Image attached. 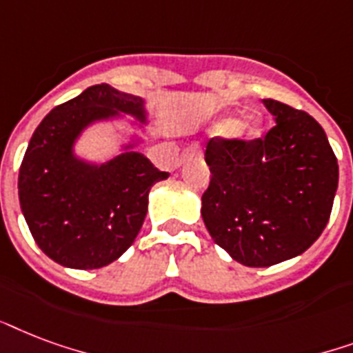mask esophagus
Segmentation results:
<instances>
[{"label":"esophagus","instance_id":"esophagus-1","mask_svg":"<svg viewBox=\"0 0 353 353\" xmlns=\"http://www.w3.org/2000/svg\"><path fill=\"white\" fill-rule=\"evenodd\" d=\"M195 152H196V149H185V151L182 152V154H180L179 163H182V162H184V160H188V158H190V157H193Z\"/></svg>","mask_w":353,"mask_h":353}]
</instances>
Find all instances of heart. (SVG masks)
Wrapping results in <instances>:
<instances>
[{
	"label": "heart",
	"mask_w": 353,
	"mask_h": 353,
	"mask_svg": "<svg viewBox=\"0 0 353 353\" xmlns=\"http://www.w3.org/2000/svg\"><path fill=\"white\" fill-rule=\"evenodd\" d=\"M215 130L217 132H230L236 138H256L261 130V123H259L258 116H248L236 123L221 121L215 127Z\"/></svg>",
	"instance_id": "heart-1"
}]
</instances>
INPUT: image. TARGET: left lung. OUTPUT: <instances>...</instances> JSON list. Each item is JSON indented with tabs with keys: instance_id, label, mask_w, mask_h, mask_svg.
Segmentation results:
<instances>
[{
	"instance_id": "1",
	"label": "left lung",
	"mask_w": 353,
	"mask_h": 353,
	"mask_svg": "<svg viewBox=\"0 0 353 353\" xmlns=\"http://www.w3.org/2000/svg\"><path fill=\"white\" fill-rule=\"evenodd\" d=\"M276 125L265 138H212L201 214L210 236L247 267L305 252L326 228L339 165L324 128L280 101L263 99Z\"/></svg>"
}]
</instances>
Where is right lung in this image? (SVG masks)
Returning a JSON list of instances; mask_svg holds the SVG:
<instances>
[{
    "label": "right lung",
    "mask_w": 353,
    "mask_h": 353,
    "mask_svg": "<svg viewBox=\"0 0 353 353\" xmlns=\"http://www.w3.org/2000/svg\"><path fill=\"white\" fill-rule=\"evenodd\" d=\"M119 114L147 121L143 99L95 84L54 106L32 134L18 176L27 226L46 256L70 269H101L134 243L158 171L134 143L105 163L73 154L84 128Z\"/></svg>",
    "instance_id": "add662e5"
}]
</instances>
